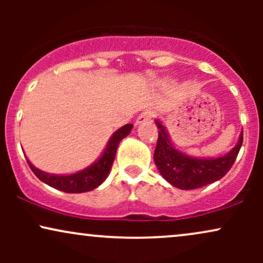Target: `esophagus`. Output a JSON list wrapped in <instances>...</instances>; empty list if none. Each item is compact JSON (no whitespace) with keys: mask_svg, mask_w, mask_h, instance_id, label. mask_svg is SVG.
<instances>
[{"mask_svg":"<svg viewBox=\"0 0 263 263\" xmlns=\"http://www.w3.org/2000/svg\"><path fill=\"white\" fill-rule=\"evenodd\" d=\"M152 116H153L152 111H144V112L140 114V116L137 117V120H136V125H141V123L151 121Z\"/></svg>","mask_w":263,"mask_h":263,"instance_id":"esophagus-1","label":"esophagus"}]
</instances>
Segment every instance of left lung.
<instances>
[{
    "label": "left lung",
    "mask_w": 263,
    "mask_h": 263,
    "mask_svg": "<svg viewBox=\"0 0 263 263\" xmlns=\"http://www.w3.org/2000/svg\"><path fill=\"white\" fill-rule=\"evenodd\" d=\"M156 125L159 131L153 159L161 176L172 185L182 190L197 189L221 179L231 170L242 146L241 132L237 143L226 155L210 158L192 157L176 148L167 128L159 120H156Z\"/></svg>",
    "instance_id": "8db88e82"
}]
</instances>
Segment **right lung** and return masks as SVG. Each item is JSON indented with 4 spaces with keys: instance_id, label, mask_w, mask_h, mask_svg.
Returning a JSON list of instances; mask_svg holds the SVG:
<instances>
[{
    "instance_id": "right-lung-1",
    "label": "right lung",
    "mask_w": 263,
    "mask_h": 263,
    "mask_svg": "<svg viewBox=\"0 0 263 263\" xmlns=\"http://www.w3.org/2000/svg\"><path fill=\"white\" fill-rule=\"evenodd\" d=\"M134 125L132 123H127V125L122 126L117 131L114 132L108 140L106 147H105L102 155L96 159L92 164L89 167L84 168L79 172H75L71 174H52L43 172L38 168H35L31 162L27 158L29 167L35 177L39 180L48 184L54 189L62 190L64 193H85L90 192V190L98 188L105 182L108 173H110L111 167L116 156L117 147H119L120 142H121L126 136L129 135Z\"/></svg>"
}]
</instances>
